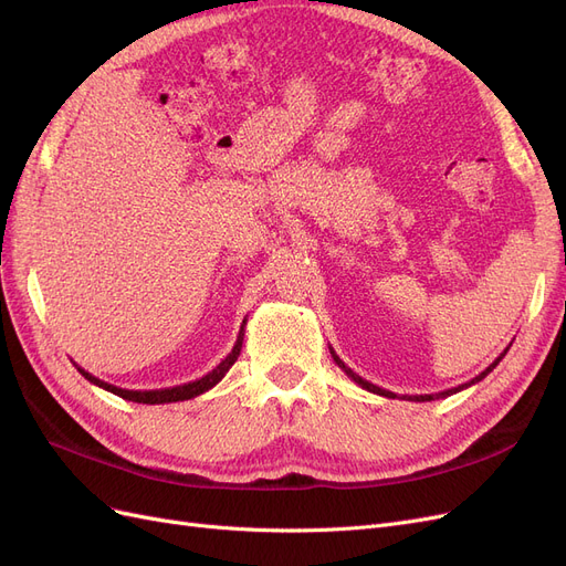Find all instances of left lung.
<instances>
[{"mask_svg": "<svg viewBox=\"0 0 566 566\" xmlns=\"http://www.w3.org/2000/svg\"><path fill=\"white\" fill-rule=\"evenodd\" d=\"M331 349V356H333V360L337 363V367H342V370H344V375H347L352 381H356L360 388H365V390H370V392H377V396H384V398H398L396 396V392H392V390H386V388H379V386H375V384H370V381H367V379H363V377H358L354 370H352V367H347V365H344V360L333 352V347H328ZM506 352H509V347L493 360V363H490L488 367H485V370L481 373V375H476L472 381H467V384H460V386H455V388H447V390H441V392H428V396H402V400H411V402H430V400H439V398H449V396H453V392H460V390H464V388H470V386H474V384H479L481 379H485L490 373H493L495 370V367L500 365V360L506 356Z\"/></svg>", "mask_w": 566, "mask_h": 566, "instance_id": "left-lung-1", "label": "left lung"}]
</instances>
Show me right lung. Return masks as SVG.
<instances>
[{"label": "right lung", "instance_id": "1", "mask_svg": "<svg viewBox=\"0 0 566 566\" xmlns=\"http://www.w3.org/2000/svg\"><path fill=\"white\" fill-rule=\"evenodd\" d=\"M244 324H248V318H244L242 326H240V333H238V339L233 344L231 354L219 363L212 373L203 375L201 379L196 381H189V384H180V386H174V388H157V390H127V388H119V386H113V384H106L102 379H96L94 375L85 373L83 367H78V373L94 386H99L108 392H113V396H119L122 400H132V402H138V405H166V402H182V400H191L196 396H201V392L210 390L212 386H217L219 381L224 379V375L231 370V365L238 360L240 356V349H242V337H244Z\"/></svg>", "mask_w": 566, "mask_h": 566}]
</instances>
